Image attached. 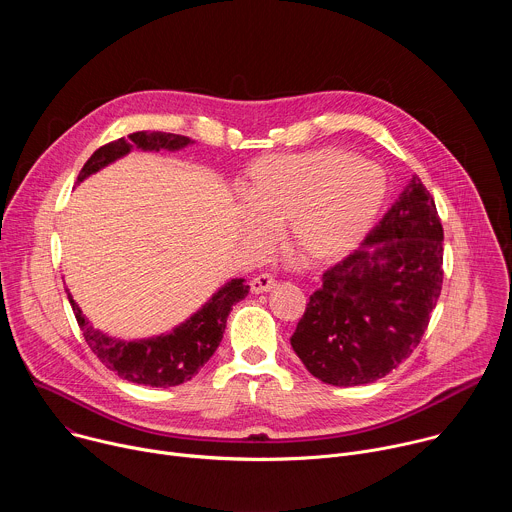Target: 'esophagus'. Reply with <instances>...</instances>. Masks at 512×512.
Returning <instances> with one entry per match:
<instances>
[{
    "instance_id": "1",
    "label": "esophagus",
    "mask_w": 512,
    "mask_h": 512,
    "mask_svg": "<svg viewBox=\"0 0 512 512\" xmlns=\"http://www.w3.org/2000/svg\"><path fill=\"white\" fill-rule=\"evenodd\" d=\"M275 287V279L269 273H259L251 279V291L253 294H265V291Z\"/></svg>"
}]
</instances>
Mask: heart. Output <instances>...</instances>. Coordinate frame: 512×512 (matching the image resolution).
I'll return each mask as SVG.
<instances>
[{"label": "heart", "mask_w": 512, "mask_h": 512, "mask_svg": "<svg viewBox=\"0 0 512 512\" xmlns=\"http://www.w3.org/2000/svg\"><path fill=\"white\" fill-rule=\"evenodd\" d=\"M387 196L381 168L336 150L265 156L249 168L241 233L263 249L285 225V243L308 265L346 257L373 227Z\"/></svg>", "instance_id": "1"}]
</instances>
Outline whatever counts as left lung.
<instances>
[{
    "label": "left lung",
    "mask_w": 512,
    "mask_h": 512,
    "mask_svg": "<svg viewBox=\"0 0 512 512\" xmlns=\"http://www.w3.org/2000/svg\"><path fill=\"white\" fill-rule=\"evenodd\" d=\"M442 265L440 214L413 176L362 249L324 271L291 346L322 383L354 387L383 379L421 342L442 294Z\"/></svg>",
    "instance_id": "left-lung-1"
}]
</instances>
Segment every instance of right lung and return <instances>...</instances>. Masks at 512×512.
Segmentation results:
<instances>
[{"label": "right lung", "instance_id": "right-lung-1", "mask_svg": "<svg viewBox=\"0 0 512 512\" xmlns=\"http://www.w3.org/2000/svg\"><path fill=\"white\" fill-rule=\"evenodd\" d=\"M190 141L192 139L186 135L166 131L129 133L127 137H119L99 148L83 166L77 182H83L87 176L95 174L103 166L125 156L131 148L152 152L180 150ZM247 294L249 285L243 279H231L223 289H218L212 300L186 324L178 326L174 332L166 336L141 342H121L101 334L87 322V318L79 310L77 302L70 298V294L68 302L72 306V312H75V318L89 348L109 371L137 385L166 389L192 379L204 367L206 360L214 354V350L223 340L229 312Z\"/></svg>", "mask_w": 512, "mask_h": 512}]
</instances>
